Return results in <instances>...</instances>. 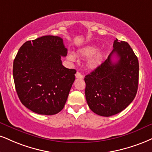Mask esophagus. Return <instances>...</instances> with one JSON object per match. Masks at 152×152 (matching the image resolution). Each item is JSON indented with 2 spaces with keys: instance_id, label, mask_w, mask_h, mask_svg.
<instances>
[{
  "instance_id": "esophagus-1",
  "label": "esophagus",
  "mask_w": 152,
  "mask_h": 152,
  "mask_svg": "<svg viewBox=\"0 0 152 152\" xmlns=\"http://www.w3.org/2000/svg\"><path fill=\"white\" fill-rule=\"evenodd\" d=\"M75 76H76V77L77 78H81H81H83V75H82L80 72H78V71L76 72V75H75Z\"/></svg>"
}]
</instances>
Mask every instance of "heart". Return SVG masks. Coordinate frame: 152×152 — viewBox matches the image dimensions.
I'll use <instances>...</instances> for the list:
<instances>
[{"label":"heart","mask_w":152,"mask_h":152,"mask_svg":"<svg viewBox=\"0 0 152 152\" xmlns=\"http://www.w3.org/2000/svg\"><path fill=\"white\" fill-rule=\"evenodd\" d=\"M98 47L96 45H89L78 51V55L85 58H88V65L91 68L97 67L101 63L103 58V54L101 52H97ZM68 58L70 61H76V56L74 53H69Z\"/></svg>","instance_id":"1"}]
</instances>
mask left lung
I'll return each instance as SVG.
<instances>
[{
  "mask_svg": "<svg viewBox=\"0 0 152 152\" xmlns=\"http://www.w3.org/2000/svg\"><path fill=\"white\" fill-rule=\"evenodd\" d=\"M115 53L118 59L112 61ZM89 107L100 116L110 117L125 109L134 100L138 88L139 61L126 42L115 39L107 59L84 78Z\"/></svg>",
  "mask_w": 152,
  "mask_h": 152,
  "instance_id": "obj_1",
  "label": "left lung"
}]
</instances>
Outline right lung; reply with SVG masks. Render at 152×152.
<instances>
[{
	"mask_svg": "<svg viewBox=\"0 0 152 152\" xmlns=\"http://www.w3.org/2000/svg\"><path fill=\"white\" fill-rule=\"evenodd\" d=\"M63 39L46 35L27 41L13 61V78L21 103L32 112L52 115L64 107L75 81V69L62 65Z\"/></svg>",
	"mask_w": 152,
	"mask_h": 152,
	"instance_id": "right-lung-1",
	"label": "right lung"
}]
</instances>
